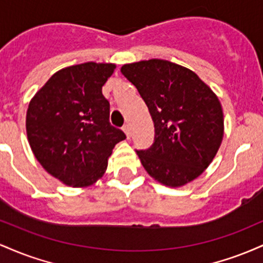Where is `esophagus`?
Returning <instances> with one entry per match:
<instances>
[{"instance_id": "34e87169", "label": "esophagus", "mask_w": 263, "mask_h": 263, "mask_svg": "<svg viewBox=\"0 0 263 263\" xmlns=\"http://www.w3.org/2000/svg\"><path fill=\"white\" fill-rule=\"evenodd\" d=\"M123 132H125L126 136H127V138H129V136H131V128H129V125H125L122 127Z\"/></svg>"}]
</instances>
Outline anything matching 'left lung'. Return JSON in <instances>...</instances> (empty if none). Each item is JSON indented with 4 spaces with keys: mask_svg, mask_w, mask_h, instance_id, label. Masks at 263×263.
Wrapping results in <instances>:
<instances>
[{
    "mask_svg": "<svg viewBox=\"0 0 263 263\" xmlns=\"http://www.w3.org/2000/svg\"><path fill=\"white\" fill-rule=\"evenodd\" d=\"M155 122V143L137 151L151 177L178 188L200 176L224 137V114L218 96L194 71L163 59L122 65Z\"/></svg>",
    "mask_w": 263,
    "mask_h": 263,
    "instance_id": "obj_1",
    "label": "left lung"
}]
</instances>
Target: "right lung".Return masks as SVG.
<instances>
[{
  "label": "right lung",
  "mask_w": 263,
  "mask_h": 263,
  "mask_svg": "<svg viewBox=\"0 0 263 263\" xmlns=\"http://www.w3.org/2000/svg\"><path fill=\"white\" fill-rule=\"evenodd\" d=\"M111 63L87 62L57 71L29 102L26 129L33 155L50 176L69 186L98 182L114 147L126 138L111 126L102 86Z\"/></svg>",
  "instance_id": "1"
}]
</instances>
